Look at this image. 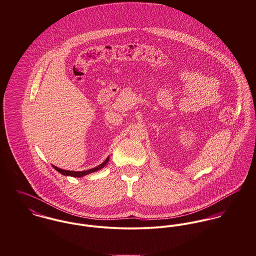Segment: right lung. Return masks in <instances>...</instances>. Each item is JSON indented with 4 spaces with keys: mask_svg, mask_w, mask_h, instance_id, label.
Returning a JSON list of instances; mask_svg holds the SVG:
<instances>
[{
    "mask_svg": "<svg viewBox=\"0 0 256 256\" xmlns=\"http://www.w3.org/2000/svg\"><path fill=\"white\" fill-rule=\"evenodd\" d=\"M109 159H110V157H108V158H107V159H106L102 164H100L99 166H97V167H95V168H93V169H90V170H82V172L62 170V169L58 168L56 166H53V167H54V169H55V170H58V172H60V174H64V176H74V178H80V176H84L88 174H91V172H97V170H101L102 168H104V167L107 165V163H108Z\"/></svg>",
    "mask_w": 256,
    "mask_h": 256,
    "instance_id": "add662e5",
    "label": "right lung"
}]
</instances>
